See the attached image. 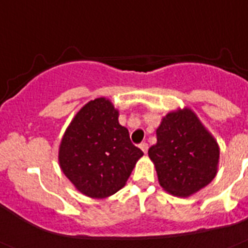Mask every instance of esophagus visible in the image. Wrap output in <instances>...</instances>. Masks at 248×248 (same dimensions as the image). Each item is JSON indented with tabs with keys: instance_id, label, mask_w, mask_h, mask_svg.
<instances>
[{
	"instance_id": "1",
	"label": "esophagus",
	"mask_w": 248,
	"mask_h": 248,
	"mask_svg": "<svg viewBox=\"0 0 248 248\" xmlns=\"http://www.w3.org/2000/svg\"><path fill=\"white\" fill-rule=\"evenodd\" d=\"M139 146H140V149L142 150L143 153H145V154L147 153V150H149V145H147L146 142H141L140 145H139Z\"/></svg>"
}]
</instances>
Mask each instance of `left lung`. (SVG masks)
Returning a JSON list of instances; mask_svg holds the SVG:
<instances>
[{"label":"left lung","instance_id":"obj_1","mask_svg":"<svg viewBox=\"0 0 248 248\" xmlns=\"http://www.w3.org/2000/svg\"><path fill=\"white\" fill-rule=\"evenodd\" d=\"M157 142L149 149L160 185L170 194L189 197L217 174V141L188 108L170 112L156 130Z\"/></svg>","mask_w":248,"mask_h":248}]
</instances>
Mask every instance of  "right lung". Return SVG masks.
I'll list each match as a JSON object with an SVG mask.
<instances>
[{
    "label": "right lung",
    "instance_id": "right-lung-1",
    "mask_svg": "<svg viewBox=\"0 0 248 248\" xmlns=\"http://www.w3.org/2000/svg\"><path fill=\"white\" fill-rule=\"evenodd\" d=\"M143 153L118 124V111L106 98L91 101L66 128L59 149L60 168L91 198L120 190Z\"/></svg>",
    "mask_w": 248,
    "mask_h": 248
}]
</instances>
